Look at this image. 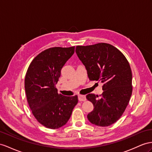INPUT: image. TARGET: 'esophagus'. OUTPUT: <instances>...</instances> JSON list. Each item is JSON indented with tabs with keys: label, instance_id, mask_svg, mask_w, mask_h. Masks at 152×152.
Returning a JSON list of instances; mask_svg holds the SVG:
<instances>
[{
	"label": "esophagus",
	"instance_id": "obj_1",
	"mask_svg": "<svg viewBox=\"0 0 152 152\" xmlns=\"http://www.w3.org/2000/svg\"><path fill=\"white\" fill-rule=\"evenodd\" d=\"M78 100L80 102H85L86 100V97L84 95H78Z\"/></svg>",
	"mask_w": 152,
	"mask_h": 152
}]
</instances>
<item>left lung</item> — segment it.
Here are the masks:
<instances>
[{
  "label": "left lung",
  "instance_id": "left-lung-1",
  "mask_svg": "<svg viewBox=\"0 0 152 152\" xmlns=\"http://www.w3.org/2000/svg\"><path fill=\"white\" fill-rule=\"evenodd\" d=\"M76 53L85 66L91 81L103 83L102 94H88L87 99L94 109L89 121L108 126L118 121L125 110L132 93V74L129 63L119 49L107 43L77 45Z\"/></svg>",
  "mask_w": 152,
  "mask_h": 152
}]
</instances>
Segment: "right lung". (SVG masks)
<instances>
[{"mask_svg": "<svg viewBox=\"0 0 152 152\" xmlns=\"http://www.w3.org/2000/svg\"><path fill=\"white\" fill-rule=\"evenodd\" d=\"M75 47H54L44 50L34 58L26 74L24 85L32 114L43 126L56 129L67 123L77 96L58 94L56 84L64 65L75 53Z\"/></svg>", "mask_w": 152, "mask_h": 152, "instance_id": "1", "label": "right lung"}]
</instances>
